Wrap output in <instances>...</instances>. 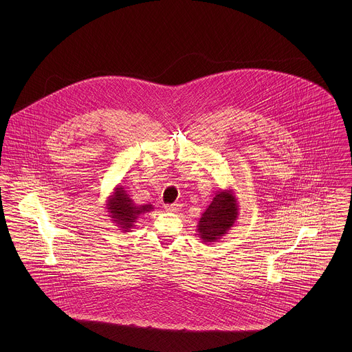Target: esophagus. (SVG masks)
Wrapping results in <instances>:
<instances>
[{
	"label": "esophagus",
	"mask_w": 352,
	"mask_h": 352,
	"mask_svg": "<svg viewBox=\"0 0 352 352\" xmlns=\"http://www.w3.org/2000/svg\"><path fill=\"white\" fill-rule=\"evenodd\" d=\"M181 204H178V203H174V204H168L166 207H165V210L168 211V212H178V211H181Z\"/></svg>",
	"instance_id": "obj_1"
}]
</instances>
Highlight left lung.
<instances>
[{
    "label": "left lung",
    "mask_w": 352,
    "mask_h": 352,
    "mask_svg": "<svg viewBox=\"0 0 352 352\" xmlns=\"http://www.w3.org/2000/svg\"><path fill=\"white\" fill-rule=\"evenodd\" d=\"M239 217V201L234 188L219 190L210 206L201 214L197 232L204 244L215 243L228 234Z\"/></svg>",
    "instance_id": "left-lung-1"
}]
</instances>
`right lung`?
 Segmentation results:
<instances>
[{
    "mask_svg": "<svg viewBox=\"0 0 352 352\" xmlns=\"http://www.w3.org/2000/svg\"><path fill=\"white\" fill-rule=\"evenodd\" d=\"M105 208L108 210V218L118 224V228L124 232H129L141 215L153 211L151 204H135L126 190L122 186H116L112 195L108 197Z\"/></svg>",
    "mask_w": 352,
    "mask_h": 352,
    "instance_id": "obj_1",
    "label": "right lung"
}]
</instances>
